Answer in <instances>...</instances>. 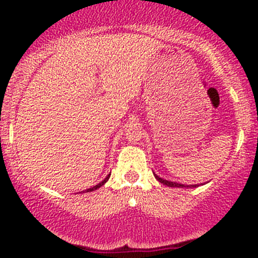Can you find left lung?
<instances>
[{
    "instance_id": "obj_1",
    "label": "left lung",
    "mask_w": 258,
    "mask_h": 258,
    "mask_svg": "<svg viewBox=\"0 0 258 258\" xmlns=\"http://www.w3.org/2000/svg\"><path fill=\"white\" fill-rule=\"evenodd\" d=\"M155 175V173H153ZM156 179H157L158 182H161V183L166 184V186L168 187H197V184H189V186H186V184H181V183H177V182H172V181H167V179H163L161 177H158L157 175H155Z\"/></svg>"
}]
</instances>
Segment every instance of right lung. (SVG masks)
<instances>
[{"instance_id":"add662e5","label":"right lung","mask_w":258,"mask_h":258,"mask_svg":"<svg viewBox=\"0 0 258 258\" xmlns=\"http://www.w3.org/2000/svg\"><path fill=\"white\" fill-rule=\"evenodd\" d=\"M110 176H111V173H110V175H108V176H107V177H106L105 179H103V181H102V182H100V183H98V184H96V186L91 187V188L86 189V191H82V192H91V191H95V189L100 188V187H101V186H103V184H105V183H106V182H107V181H108V178H110Z\"/></svg>"}]
</instances>
